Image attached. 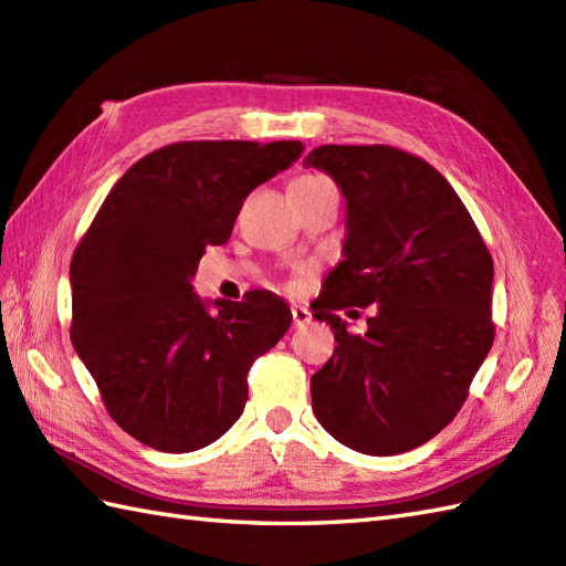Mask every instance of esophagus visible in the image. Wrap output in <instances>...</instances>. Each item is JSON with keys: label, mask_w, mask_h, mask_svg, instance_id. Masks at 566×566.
<instances>
[{"label": "esophagus", "mask_w": 566, "mask_h": 566, "mask_svg": "<svg viewBox=\"0 0 566 566\" xmlns=\"http://www.w3.org/2000/svg\"><path fill=\"white\" fill-rule=\"evenodd\" d=\"M292 321L296 328L306 326V323H311V311L304 308V306H292Z\"/></svg>", "instance_id": "1"}]
</instances>
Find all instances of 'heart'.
Instances as JSON below:
<instances>
[{"label": "heart", "instance_id": "heart-1", "mask_svg": "<svg viewBox=\"0 0 566 566\" xmlns=\"http://www.w3.org/2000/svg\"><path fill=\"white\" fill-rule=\"evenodd\" d=\"M323 182H331V179H326L323 175H302V177L294 179L292 187L294 185H323Z\"/></svg>", "mask_w": 566, "mask_h": 566}]
</instances>
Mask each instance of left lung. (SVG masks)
Listing matches in <instances>:
<instances>
[{
    "label": "left lung",
    "instance_id": "obj_1",
    "mask_svg": "<svg viewBox=\"0 0 566 566\" xmlns=\"http://www.w3.org/2000/svg\"><path fill=\"white\" fill-rule=\"evenodd\" d=\"M347 199L343 255L311 308L335 333L311 406L335 440L389 457L436 438L494 345V260L436 167L391 146H321L304 160ZM378 304L365 336L339 311Z\"/></svg>",
    "mask_w": 566,
    "mask_h": 566
}]
</instances>
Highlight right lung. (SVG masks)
<instances>
[{"mask_svg":"<svg viewBox=\"0 0 566 566\" xmlns=\"http://www.w3.org/2000/svg\"><path fill=\"white\" fill-rule=\"evenodd\" d=\"M298 140H182L130 165L70 262L75 353L106 411L160 452L207 448L240 418L248 371L292 326L272 292H191L207 245L231 238L243 199L290 167Z\"/></svg>","mask_w":566,"mask_h":566,"instance_id":"add662e5","label":"right lung"}]
</instances>
